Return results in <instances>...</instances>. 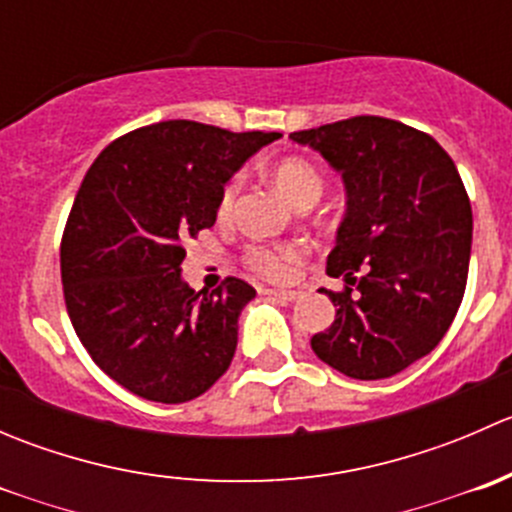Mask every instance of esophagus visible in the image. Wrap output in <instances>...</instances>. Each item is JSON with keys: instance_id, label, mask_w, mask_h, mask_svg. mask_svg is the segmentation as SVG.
Here are the masks:
<instances>
[{"instance_id": "34e87169", "label": "esophagus", "mask_w": 512, "mask_h": 512, "mask_svg": "<svg viewBox=\"0 0 512 512\" xmlns=\"http://www.w3.org/2000/svg\"><path fill=\"white\" fill-rule=\"evenodd\" d=\"M267 294L280 299V302H294V299H299V292H294V289H267Z\"/></svg>"}]
</instances>
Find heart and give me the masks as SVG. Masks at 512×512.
I'll list each match as a JSON object with an SVG mask.
<instances>
[{
  "label": "heart",
  "mask_w": 512,
  "mask_h": 512,
  "mask_svg": "<svg viewBox=\"0 0 512 512\" xmlns=\"http://www.w3.org/2000/svg\"><path fill=\"white\" fill-rule=\"evenodd\" d=\"M272 183L292 205L299 203H317L319 195L324 190L322 175L317 173L314 165H309L302 158H285L272 168ZM237 193H240V178H232L223 188L220 195V215H227L235 205ZM299 262V247L297 245H275V247H252L247 252V265L257 272V275L267 277V280L285 282L294 277Z\"/></svg>",
  "instance_id": "b5f03b06"
}]
</instances>
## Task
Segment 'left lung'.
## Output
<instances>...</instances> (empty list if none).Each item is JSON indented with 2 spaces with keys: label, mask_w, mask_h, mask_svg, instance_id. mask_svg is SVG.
Returning <instances> with one entry per match:
<instances>
[{
  "label": "left lung",
  "mask_w": 512,
  "mask_h": 512,
  "mask_svg": "<svg viewBox=\"0 0 512 512\" xmlns=\"http://www.w3.org/2000/svg\"><path fill=\"white\" fill-rule=\"evenodd\" d=\"M342 175L347 210L329 277L337 307L314 334L324 364L361 381L389 379L431 354L451 327L468 280L473 213L451 156L428 133L356 116L289 133Z\"/></svg>",
  "instance_id": "obj_1"
}]
</instances>
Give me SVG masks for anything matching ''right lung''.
Returning <instances> with one entry per match:
<instances>
[{
	"instance_id": "1",
	"label": "right lung",
	"mask_w": 512,
	"mask_h": 512,
	"mask_svg": "<svg viewBox=\"0 0 512 512\" xmlns=\"http://www.w3.org/2000/svg\"><path fill=\"white\" fill-rule=\"evenodd\" d=\"M282 133L160 121L126 133L86 173L64 240L71 324L96 366L141 399L183 404L230 366L255 289L183 280L185 242L218 218L223 185Z\"/></svg>"
}]
</instances>
